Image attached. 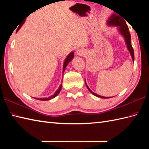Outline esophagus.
Returning a JSON list of instances; mask_svg holds the SVG:
<instances>
[{
  "label": "esophagus",
  "instance_id": "1",
  "mask_svg": "<svg viewBox=\"0 0 149 149\" xmlns=\"http://www.w3.org/2000/svg\"><path fill=\"white\" fill-rule=\"evenodd\" d=\"M76 54H77V55H78V56H83L85 54V52L84 51V50L78 49L76 51Z\"/></svg>",
  "mask_w": 149,
  "mask_h": 149
}]
</instances>
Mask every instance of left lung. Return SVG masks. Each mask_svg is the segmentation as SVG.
I'll return each instance as SVG.
<instances>
[{
	"label": "left lung",
	"instance_id": "1",
	"mask_svg": "<svg viewBox=\"0 0 149 149\" xmlns=\"http://www.w3.org/2000/svg\"><path fill=\"white\" fill-rule=\"evenodd\" d=\"M107 24L108 25H111V26H119V30L120 31V33H122V35L124 36L125 40V42L126 44H127V49L129 50V52L131 53V55L132 56V58L133 61H134V50L133 48H132V45H131V34L130 33L129 31V28L127 24L125 21V20L123 18H122L121 17H120L119 15H112L111 17L109 18V19L107 21ZM86 84V86L87 87V88L88 89L90 92L93 94L94 95H95L98 97H100V98H103V99H107V98L109 97H102L96 93H95L94 92H93L91 91L89 87L88 86V85Z\"/></svg>",
	"mask_w": 149,
	"mask_h": 149
}]
</instances>
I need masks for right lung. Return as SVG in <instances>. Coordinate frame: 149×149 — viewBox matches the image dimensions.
Segmentation results:
<instances>
[{
  "label": "right lung",
  "mask_w": 149,
  "mask_h": 149,
  "mask_svg": "<svg viewBox=\"0 0 149 149\" xmlns=\"http://www.w3.org/2000/svg\"><path fill=\"white\" fill-rule=\"evenodd\" d=\"M24 22H25V20L22 22V23L20 25V26H18V29H17V31L20 29V28L22 27V25H23V24L24 23ZM74 52H72L70 54L67 56V58H66V59L65 60V62H64V65H63V72H64V71H65V68H66V66H67V65L68 64V63L71 61V60L73 59V58H74ZM61 86H62V85H61V86H59V89L57 90L56 92L54 93V94L53 95H52V96H50V97H48V98H34V99H36L37 100H50V99H53V98H54L55 97H56L57 95H58L59 94V93L60 92V91H61Z\"/></svg>",
  "instance_id": "add662e5"
}]
</instances>
